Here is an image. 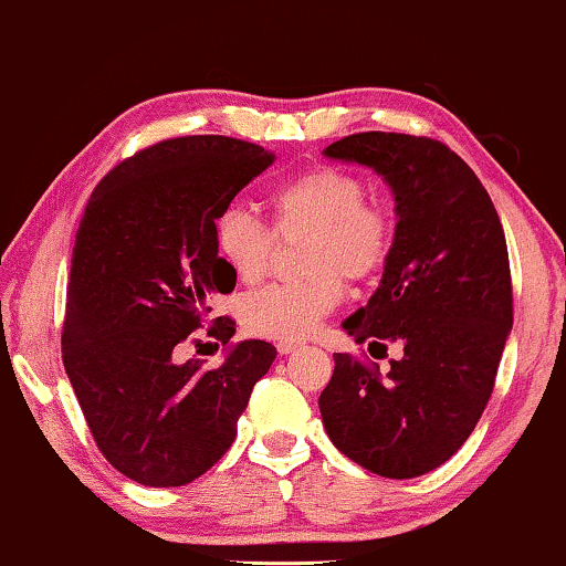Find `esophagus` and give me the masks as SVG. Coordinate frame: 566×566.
I'll use <instances>...</instances> for the list:
<instances>
[{
  "label": "esophagus",
  "mask_w": 566,
  "mask_h": 566,
  "mask_svg": "<svg viewBox=\"0 0 566 566\" xmlns=\"http://www.w3.org/2000/svg\"><path fill=\"white\" fill-rule=\"evenodd\" d=\"M297 348H300V345H297V343H292V340H282V343H276V350H280L282 356H290V353H294Z\"/></svg>",
  "instance_id": "esophagus-1"
}]
</instances>
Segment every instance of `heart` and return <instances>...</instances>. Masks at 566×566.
<instances>
[{"label":"heart","mask_w":566,"mask_h":566,"mask_svg":"<svg viewBox=\"0 0 566 566\" xmlns=\"http://www.w3.org/2000/svg\"><path fill=\"white\" fill-rule=\"evenodd\" d=\"M366 196L358 175L333 165L292 177L272 192L274 231L282 239L307 235L305 269L312 276L251 292L241 305L251 333L302 340L343 302L340 274L366 282L381 272L394 249V218ZM213 247L235 280L254 284L272 264L274 233L251 210L229 206L213 223Z\"/></svg>","instance_id":"heart-1"}]
</instances>
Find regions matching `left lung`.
Masks as SVG:
<instances>
[{"label":"left lung","instance_id":"1","mask_svg":"<svg viewBox=\"0 0 566 566\" xmlns=\"http://www.w3.org/2000/svg\"><path fill=\"white\" fill-rule=\"evenodd\" d=\"M325 157L366 165L396 200L389 261L368 305L343 331L368 353L401 358L381 374L335 353L319 394L325 432L345 458L407 480L440 468L475 429L513 327L509 249L478 175L442 142L394 132L350 134ZM378 358V356H376Z\"/></svg>","mask_w":566,"mask_h":566}]
</instances>
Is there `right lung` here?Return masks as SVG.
<instances>
[{
	"mask_svg": "<svg viewBox=\"0 0 566 566\" xmlns=\"http://www.w3.org/2000/svg\"><path fill=\"white\" fill-rule=\"evenodd\" d=\"M272 163V151L231 137L165 139L116 165L83 210L63 364L98 450L142 485L177 488L213 468L274 364L264 340L229 345L210 370L175 360L210 300L235 286L216 254V218ZM233 333L229 317L208 331L223 345Z\"/></svg>",
	"mask_w": 566,
	"mask_h": 566,
	"instance_id": "add662e5",
	"label": "right lung"
}]
</instances>
